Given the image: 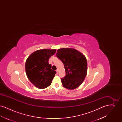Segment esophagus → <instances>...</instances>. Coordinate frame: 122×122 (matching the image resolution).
<instances>
[{"label":"esophagus","instance_id":"1","mask_svg":"<svg viewBox=\"0 0 122 122\" xmlns=\"http://www.w3.org/2000/svg\"><path fill=\"white\" fill-rule=\"evenodd\" d=\"M56 73H57V74H58V70H56Z\"/></svg>","mask_w":122,"mask_h":122}]
</instances>
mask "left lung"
Here are the masks:
<instances>
[{"instance_id":"8db88e82","label":"left lung","mask_w":122,"mask_h":122,"mask_svg":"<svg viewBox=\"0 0 122 122\" xmlns=\"http://www.w3.org/2000/svg\"><path fill=\"white\" fill-rule=\"evenodd\" d=\"M56 56L63 62L65 70L66 76L61 79L63 86L69 90L79 87L87 75V62L86 57L72 48L58 49Z\"/></svg>"}]
</instances>
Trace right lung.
Listing matches in <instances>:
<instances>
[{
  "label": "right lung",
  "mask_w": 122,
  "mask_h": 122,
  "mask_svg": "<svg viewBox=\"0 0 122 122\" xmlns=\"http://www.w3.org/2000/svg\"><path fill=\"white\" fill-rule=\"evenodd\" d=\"M56 51V49L38 50L27 58L25 64L26 75L36 87L44 89L51 85L56 72L51 69L48 60Z\"/></svg>",
  "instance_id": "right-lung-1"
}]
</instances>
